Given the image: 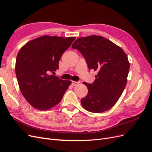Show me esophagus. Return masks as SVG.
<instances>
[{
	"label": "esophagus",
	"instance_id": "34e87169",
	"mask_svg": "<svg viewBox=\"0 0 152 152\" xmlns=\"http://www.w3.org/2000/svg\"><path fill=\"white\" fill-rule=\"evenodd\" d=\"M78 84H79V82H76V81H72V85L73 86H76V85H77Z\"/></svg>",
	"mask_w": 152,
	"mask_h": 152
}]
</instances>
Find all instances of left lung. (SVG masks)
I'll list each match as a JSON object with an SVG mask.
<instances>
[{"label": "left lung", "instance_id": "8db88e82", "mask_svg": "<svg viewBox=\"0 0 152 152\" xmlns=\"http://www.w3.org/2000/svg\"><path fill=\"white\" fill-rule=\"evenodd\" d=\"M72 48L77 49L89 69L98 71L93 84L86 85L88 93L81 104L88 112L102 113L112 108L127 84L129 62L125 52L102 36L78 38Z\"/></svg>", "mask_w": 152, "mask_h": 152}]
</instances>
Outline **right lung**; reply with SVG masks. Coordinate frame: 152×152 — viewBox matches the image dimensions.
<instances>
[{
	"label": "right lung",
	"instance_id": "add662e5",
	"mask_svg": "<svg viewBox=\"0 0 152 152\" xmlns=\"http://www.w3.org/2000/svg\"><path fill=\"white\" fill-rule=\"evenodd\" d=\"M76 37L44 35L25 44L18 52L15 72L20 91L34 108L47 110L58 104L71 81L51 75L62 54Z\"/></svg>",
	"mask_w": 152,
	"mask_h": 152
}]
</instances>
